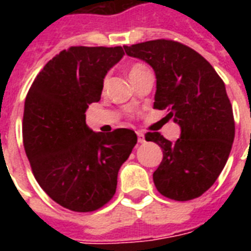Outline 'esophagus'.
<instances>
[{"instance_id":"esophagus-1","label":"esophagus","mask_w":251,"mask_h":251,"mask_svg":"<svg viewBox=\"0 0 251 251\" xmlns=\"http://www.w3.org/2000/svg\"><path fill=\"white\" fill-rule=\"evenodd\" d=\"M137 137L139 143H143V142H145V134L142 133V131H137Z\"/></svg>"}]
</instances>
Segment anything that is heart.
<instances>
[{"instance_id":"obj_1","label":"heart","mask_w":251,"mask_h":251,"mask_svg":"<svg viewBox=\"0 0 251 251\" xmlns=\"http://www.w3.org/2000/svg\"><path fill=\"white\" fill-rule=\"evenodd\" d=\"M146 70H149L147 69V66L143 64H133L130 65L129 66V76L130 79H131V82H134V80L137 79L138 76L141 75L142 73H145Z\"/></svg>"}]
</instances>
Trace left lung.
<instances>
[{"mask_svg": "<svg viewBox=\"0 0 251 251\" xmlns=\"http://www.w3.org/2000/svg\"><path fill=\"white\" fill-rule=\"evenodd\" d=\"M124 48L152 66L153 108L168 110L181 126L175 143L157 131L146 134V141L163 149L153 183L169 199L198 198L222 173L233 145V110L224 82L204 57L178 41L157 39Z\"/></svg>", "mask_w": 251, "mask_h": 251, "instance_id": "obj_1", "label": "left lung"}]
</instances>
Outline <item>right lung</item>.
I'll use <instances>...</instances> for the list:
<instances>
[{"label": "right lung", "instance_id": "add662e5", "mask_svg": "<svg viewBox=\"0 0 251 251\" xmlns=\"http://www.w3.org/2000/svg\"><path fill=\"white\" fill-rule=\"evenodd\" d=\"M124 54L122 47H70L45 65L25 96L22 133L32 173L70 211L92 212L109 202L137 145L133 130L94 133L86 125L88 104L100 100L104 76Z\"/></svg>", "mask_w": 251, "mask_h": 251}]
</instances>
